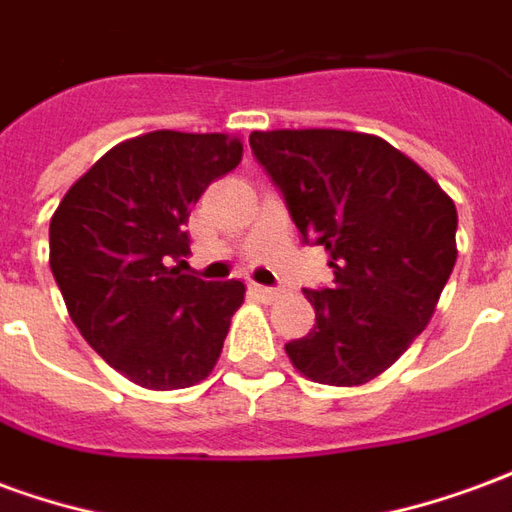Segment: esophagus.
<instances>
[{
    "mask_svg": "<svg viewBox=\"0 0 512 512\" xmlns=\"http://www.w3.org/2000/svg\"><path fill=\"white\" fill-rule=\"evenodd\" d=\"M249 290L255 293L257 299H263V301H274V299H277V296H279V290H277V288H266V285H255V282L249 285Z\"/></svg>",
    "mask_w": 512,
    "mask_h": 512,
    "instance_id": "esophagus-1",
    "label": "esophagus"
}]
</instances>
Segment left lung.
I'll return each instance as SVG.
<instances>
[{
  "label": "left lung",
  "mask_w": 512,
  "mask_h": 512,
  "mask_svg": "<svg viewBox=\"0 0 512 512\" xmlns=\"http://www.w3.org/2000/svg\"><path fill=\"white\" fill-rule=\"evenodd\" d=\"M252 153L307 244L326 246L334 285L304 290L310 334L285 345L310 381L359 386L414 343L455 266V202L381 136L252 131Z\"/></svg>",
  "instance_id": "left-lung-1"
}]
</instances>
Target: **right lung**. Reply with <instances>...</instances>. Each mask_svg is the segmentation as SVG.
Segmentation results:
<instances>
[{"label":"right lung","mask_w":512,"mask_h":512,"mask_svg":"<svg viewBox=\"0 0 512 512\" xmlns=\"http://www.w3.org/2000/svg\"><path fill=\"white\" fill-rule=\"evenodd\" d=\"M227 134L153 131L95 161L51 216L49 263L95 354L145 389L200 384L222 354L244 282L180 271L191 205L241 164Z\"/></svg>","instance_id":"right-lung-1"}]
</instances>
